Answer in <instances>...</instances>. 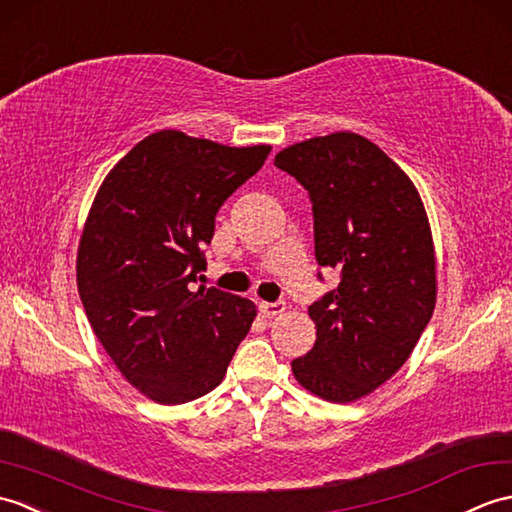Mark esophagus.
<instances>
[{"instance_id":"esophagus-1","label":"esophagus","mask_w":512,"mask_h":512,"mask_svg":"<svg viewBox=\"0 0 512 512\" xmlns=\"http://www.w3.org/2000/svg\"><path fill=\"white\" fill-rule=\"evenodd\" d=\"M282 311H285V302H282V300H276V302H260V313H263V317H276V315H280Z\"/></svg>"}]
</instances>
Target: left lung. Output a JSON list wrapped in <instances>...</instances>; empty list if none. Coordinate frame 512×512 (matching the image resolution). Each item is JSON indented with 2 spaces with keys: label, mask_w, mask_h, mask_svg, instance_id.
<instances>
[{
  "label": "left lung",
  "mask_w": 512,
  "mask_h": 512,
  "mask_svg": "<svg viewBox=\"0 0 512 512\" xmlns=\"http://www.w3.org/2000/svg\"><path fill=\"white\" fill-rule=\"evenodd\" d=\"M274 164L309 192L317 265L339 271L309 306L317 339L291 370L320 399L352 403L403 366L434 313L423 201L377 144L350 131L293 144Z\"/></svg>",
  "instance_id": "obj_1"
}]
</instances>
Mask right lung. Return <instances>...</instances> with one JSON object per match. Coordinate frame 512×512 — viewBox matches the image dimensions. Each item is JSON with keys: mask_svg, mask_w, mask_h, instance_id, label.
I'll list each match as a JSON object with an SVG mask.
<instances>
[{"mask_svg": "<svg viewBox=\"0 0 512 512\" xmlns=\"http://www.w3.org/2000/svg\"><path fill=\"white\" fill-rule=\"evenodd\" d=\"M269 151L157 131L111 168L89 210L76 258L87 320L127 381L157 403L212 392L252 328V300L192 285L219 208Z\"/></svg>", "mask_w": 512, "mask_h": 512, "instance_id": "1", "label": "right lung"}]
</instances>
